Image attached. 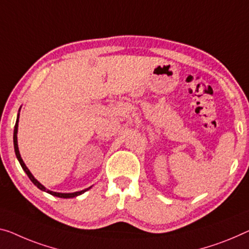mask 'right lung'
Returning a JSON list of instances; mask_svg holds the SVG:
<instances>
[{
	"label": "right lung",
	"mask_w": 249,
	"mask_h": 249,
	"mask_svg": "<svg viewBox=\"0 0 249 249\" xmlns=\"http://www.w3.org/2000/svg\"><path fill=\"white\" fill-rule=\"evenodd\" d=\"M18 119H17V124H15L14 133H13V142H14V151H15V155H17V158H18V162H20L21 167L23 168V170L25 171V174L28 175V177L30 178V180H31V181L34 183V185H36V186L37 187V188L41 189V190H43V191H45V193H48V194H50V195H52V196L60 197V198H73V197L79 196V195L83 194V193H85V191L89 190V189L91 188V187H89V188H87V189H85V190H81V191H75V193H70V194H62V193H55V191L49 190V189L45 188V187H44L43 185H41V183H40L39 181H37L36 178L33 177V175H32L31 173H30V170L28 169V167L25 166V163L23 162V160H22V158H21L20 151H18Z\"/></svg>",
	"instance_id": "right-lung-1"
}]
</instances>
